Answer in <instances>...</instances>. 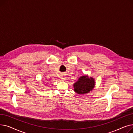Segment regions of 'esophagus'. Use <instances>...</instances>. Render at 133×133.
Segmentation results:
<instances>
[{
  "label": "esophagus",
  "mask_w": 133,
  "mask_h": 133,
  "mask_svg": "<svg viewBox=\"0 0 133 133\" xmlns=\"http://www.w3.org/2000/svg\"><path fill=\"white\" fill-rule=\"evenodd\" d=\"M60 79H61V81H65L66 80V78L65 76V75L62 74L61 76V77H60Z\"/></svg>",
  "instance_id": "34e87169"
}]
</instances>
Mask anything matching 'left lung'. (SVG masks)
<instances>
[{
	"instance_id": "left-lung-1",
	"label": "left lung",
	"mask_w": 133,
	"mask_h": 133,
	"mask_svg": "<svg viewBox=\"0 0 133 133\" xmlns=\"http://www.w3.org/2000/svg\"><path fill=\"white\" fill-rule=\"evenodd\" d=\"M95 79L93 77H89L88 75H83L79 78L74 84V90L78 94L83 95L89 93L94 88Z\"/></svg>"
}]
</instances>
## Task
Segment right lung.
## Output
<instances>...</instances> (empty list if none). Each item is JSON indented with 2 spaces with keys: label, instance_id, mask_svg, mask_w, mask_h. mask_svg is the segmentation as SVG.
I'll use <instances>...</instances> for the list:
<instances>
[{
  "label": "right lung",
  "instance_id": "obj_1",
  "mask_svg": "<svg viewBox=\"0 0 133 133\" xmlns=\"http://www.w3.org/2000/svg\"><path fill=\"white\" fill-rule=\"evenodd\" d=\"M45 85H47V84H45Z\"/></svg>",
  "mask_w": 133,
  "mask_h": 133
}]
</instances>
